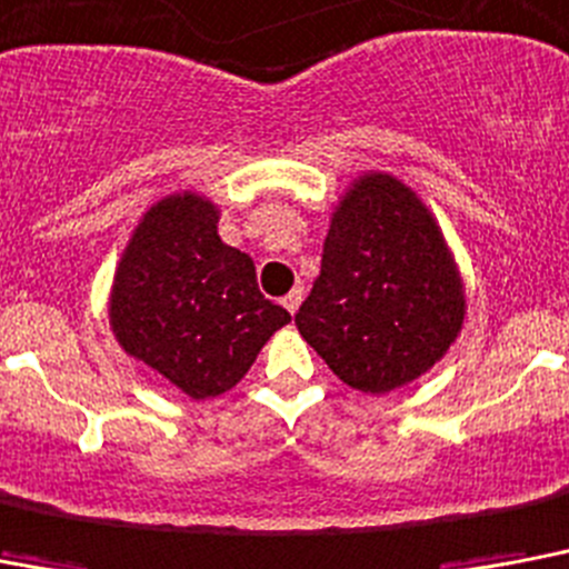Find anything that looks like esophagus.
<instances>
[{"label": "esophagus", "mask_w": 569, "mask_h": 569, "mask_svg": "<svg viewBox=\"0 0 569 569\" xmlns=\"http://www.w3.org/2000/svg\"><path fill=\"white\" fill-rule=\"evenodd\" d=\"M300 300H303V289H300V286H295L292 292L283 298V307H286V312H289V316H295V312H298Z\"/></svg>", "instance_id": "1"}]
</instances>
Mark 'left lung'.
I'll return each mask as SVG.
<instances>
[{
	"mask_svg": "<svg viewBox=\"0 0 569 569\" xmlns=\"http://www.w3.org/2000/svg\"><path fill=\"white\" fill-rule=\"evenodd\" d=\"M465 283L436 216L386 172L359 174L332 210L321 274L295 325L350 389L386 395L445 357Z\"/></svg>",
	"mask_w": 569,
	"mask_h": 569,
	"instance_id": "1",
	"label": "left lung"
}]
</instances>
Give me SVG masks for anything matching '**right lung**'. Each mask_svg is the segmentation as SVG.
<instances>
[{
    "label": "right lung",
    "instance_id": "right-lung-1",
    "mask_svg": "<svg viewBox=\"0 0 569 569\" xmlns=\"http://www.w3.org/2000/svg\"><path fill=\"white\" fill-rule=\"evenodd\" d=\"M110 330L128 357L192 400L230 391L292 316L257 286L248 253L219 237V207L172 192L146 210L110 289Z\"/></svg>",
    "mask_w": 569,
    "mask_h": 569
}]
</instances>
